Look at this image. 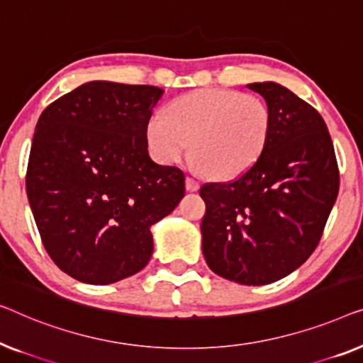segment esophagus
I'll list each match as a JSON object with an SVG mask.
<instances>
[{
  "label": "esophagus",
  "instance_id": "esophagus-1",
  "mask_svg": "<svg viewBox=\"0 0 363 363\" xmlns=\"http://www.w3.org/2000/svg\"><path fill=\"white\" fill-rule=\"evenodd\" d=\"M199 187H201V184H199L197 179H194L191 176L186 177V189L189 192H196L199 191Z\"/></svg>",
  "mask_w": 363,
  "mask_h": 363
}]
</instances>
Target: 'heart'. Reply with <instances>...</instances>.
<instances>
[{"label":"heart","mask_w":363,"mask_h":363,"mask_svg":"<svg viewBox=\"0 0 363 363\" xmlns=\"http://www.w3.org/2000/svg\"><path fill=\"white\" fill-rule=\"evenodd\" d=\"M273 113L262 96L230 89H201L181 95L146 123L150 152L161 164H177L194 152L197 164L216 179L247 172L263 155Z\"/></svg>","instance_id":"1"}]
</instances>
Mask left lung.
I'll use <instances>...</instances> for the list:
<instances>
[{
    "label": "left lung",
    "mask_w": 363,
    "mask_h": 363,
    "mask_svg": "<svg viewBox=\"0 0 363 363\" xmlns=\"http://www.w3.org/2000/svg\"><path fill=\"white\" fill-rule=\"evenodd\" d=\"M248 89L272 108V136L247 172L201 187V230L213 273L259 286L288 277L313 255L339 194V167L318 110L274 82Z\"/></svg>",
    "instance_id": "1"
}]
</instances>
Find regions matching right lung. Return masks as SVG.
Listing matches in <instances>:
<instances>
[{
    "instance_id": "right-lung-1",
    "label": "right lung",
    "mask_w": 363,
    "mask_h": 363,
    "mask_svg": "<svg viewBox=\"0 0 363 363\" xmlns=\"http://www.w3.org/2000/svg\"><path fill=\"white\" fill-rule=\"evenodd\" d=\"M164 90L94 80L52 101L30 145L26 192L45 252L69 277L110 284L143 269L151 225L184 197V172L150 157Z\"/></svg>"
}]
</instances>
